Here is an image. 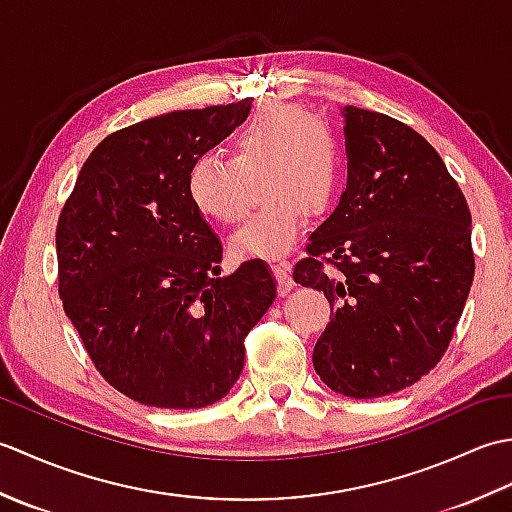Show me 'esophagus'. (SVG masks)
Segmentation results:
<instances>
[{
    "instance_id": "34e87169",
    "label": "esophagus",
    "mask_w": 512,
    "mask_h": 512,
    "mask_svg": "<svg viewBox=\"0 0 512 512\" xmlns=\"http://www.w3.org/2000/svg\"><path fill=\"white\" fill-rule=\"evenodd\" d=\"M277 279V288H279V295H288V292L295 288V281L290 277V264L286 259H273V264H270Z\"/></svg>"
}]
</instances>
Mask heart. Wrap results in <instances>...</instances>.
Here are the masks:
<instances>
[{
    "instance_id": "heart-1",
    "label": "heart",
    "mask_w": 512,
    "mask_h": 512,
    "mask_svg": "<svg viewBox=\"0 0 512 512\" xmlns=\"http://www.w3.org/2000/svg\"><path fill=\"white\" fill-rule=\"evenodd\" d=\"M259 173L264 206L231 239L237 255L279 257L297 242L308 215L330 209L341 182V149L334 134L292 103L259 107L233 140V162L213 151L191 160L187 195L217 224H235L246 211L244 176Z\"/></svg>"
}]
</instances>
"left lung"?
<instances>
[{
    "mask_svg": "<svg viewBox=\"0 0 512 512\" xmlns=\"http://www.w3.org/2000/svg\"><path fill=\"white\" fill-rule=\"evenodd\" d=\"M341 114L347 187L292 277L330 301L312 354L323 383L380 398L418 383L447 352L475 273L471 211L409 125L354 105Z\"/></svg>",
    "mask_w": 512,
    "mask_h": 512,
    "instance_id": "8db88e82",
    "label": "left lung"
}]
</instances>
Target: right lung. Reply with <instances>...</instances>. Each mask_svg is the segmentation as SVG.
I'll return each instance as SVG.
<instances>
[{"mask_svg":"<svg viewBox=\"0 0 512 512\" xmlns=\"http://www.w3.org/2000/svg\"><path fill=\"white\" fill-rule=\"evenodd\" d=\"M248 112L244 99L110 134L59 215L63 310L101 376L140 405L222 400L242 374L246 334L277 297L262 259L220 275V239L184 187L191 160Z\"/></svg>","mask_w":512,"mask_h":512,"instance_id":"1","label":"right lung"}]
</instances>
